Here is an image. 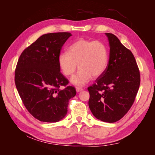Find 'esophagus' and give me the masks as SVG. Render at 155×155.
I'll list each match as a JSON object with an SVG mask.
<instances>
[{"label": "esophagus", "instance_id": "1", "mask_svg": "<svg viewBox=\"0 0 155 155\" xmlns=\"http://www.w3.org/2000/svg\"><path fill=\"white\" fill-rule=\"evenodd\" d=\"M76 92H80L81 91H83V88H79V87H76Z\"/></svg>", "mask_w": 155, "mask_h": 155}]
</instances>
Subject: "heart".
<instances>
[{
    "label": "heart",
    "mask_w": 155,
    "mask_h": 155,
    "mask_svg": "<svg viewBox=\"0 0 155 155\" xmlns=\"http://www.w3.org/2000/svg\"><path fill=\"white\" fill-rule=\"evenodd\" d=\"M108 50L100 41L78 39L70 45L68 52L63 51L58 55V63L61 72L70 76L79 70L71 78L75 85L83 86L92 79L101 76L108 64Z\"/></svg>",
    "instance_id": "b5f03b06"
}]
</instances>
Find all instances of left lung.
I'll return each instance as SVG.
<instances>
[{
  "mask_svg": "<svg viewBox=\"0 0 155 155\" xmlns=\"http://www.w3.org/2000/svg\"><path fill=\"white\" fill-rule=\"evenodd\" d=\"M109 43V60L104 73L88 88V106L101 121L114 123L127 114L134 101L140 84V74L130 50L118 37L105 33Z\"/></svg>",
  "mask_w": 155,
  "mask_h": 155,
  "instance_id": "8db88e82",
  "label": "left lung"
}]
</instances>
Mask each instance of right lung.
Segmentation results:
<instances>
[{
  "label": "right lung",
  "mask_w": 155,
  "mask_h": 155,
  "mask_svg": "<svg viewBox=\"0 0 155 155\" xmlns=\"http://www.w3.org/2000/svg\"><path fill=\"white\" fill-rule=\"evenodd\" d=\"M72 34L50 33L41 36L20 55L15 83L26 109L41 121L58 122L67 114L68 101L76 88L67 86L68 79L60 72L58 55Z\"/></svg>",
  "instance_id": "1"
}]
</instances>
